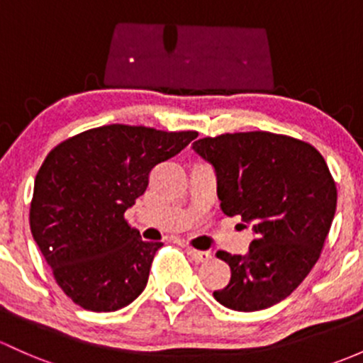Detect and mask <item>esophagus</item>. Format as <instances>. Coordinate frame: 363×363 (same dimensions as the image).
<instances>
[{"instance_id": "esophagus-1", "label": "esophagus", "mask_w": 363, "mask_h": 363, "mask_svg": "<svg viewBox=\"0 0 363 363\" xmlns=\"http://www.w3.org/2000/svg\"><path fill=\"white\" fill-rule=\"evenodd\" d=\"M188 254L191 255L193 261H196V262H205V261H208V259L212 257L211 252L196 250V249H191V247H189V249H188Z\"/></svg>"}]
</instances>
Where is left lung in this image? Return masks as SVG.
<instances>
[{
  "instance_id": "obj_1",
  "label": "left lung",
  "mask_w": 363,
  "mask_h": 363,
  "mask_svg": "<svg viewBox=\"0 0 363 363\" xmlns=\"http://www.w3.org/2000/svg\"><path fill=\"white\" fill-rule=\"evenodd\" d=\"M193 150L216 169L223 212L255 231L247 255L217 252L231 280L213 297L235 311L280 303L311 272L330 231L337 188L325 160L310 143L262 130L203 137Z\"/></svg>"
}]
</instances>
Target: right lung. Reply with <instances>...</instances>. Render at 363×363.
<instances>
[{
  "instance_id": "1",
  "label": "right lung",
  "mask_w": 363,
  "mask_h": 363,
  "mask_svg": "<svg viewBox=\"0 0 363 363\" xmlns=\"http://www.w3.org/2000/svg\"><path fill=\"white\" fill-rule=\"evenodd\" d=\"M194 130L104 125L57 144L34 181L29 224L64 294L83 310L128 306L144 291L160 242L125 219L150 174L181 152Z\"/></svg>"
}]
</instances>
